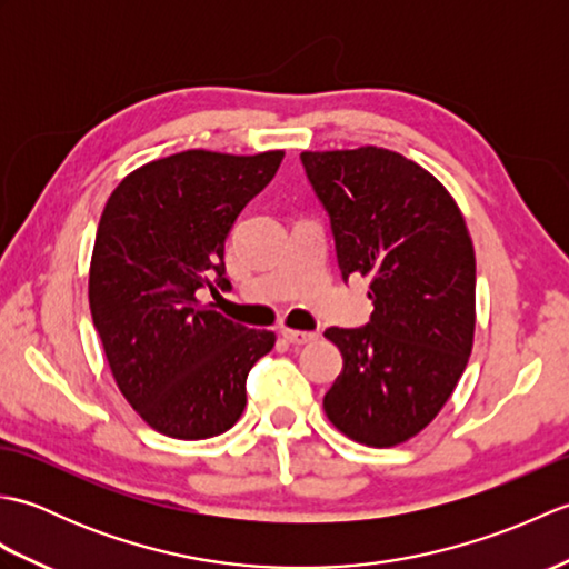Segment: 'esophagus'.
<instances>
[{
  "label": "esophagus",
  "mask_w": 569,
  "mask_h": 569,
  "mask_svg": "<svg viewBox=\"0 0 569 569\" xmlns=\"http://www.w3.org/2000/svg\"><path fill=\"white\" fill-rule=\"evenodd\" d=\"M281 335H283V340L291 342V345H308L312 340H318V332H308V330H288V328H283Z\"/></svg>",
  "instance_id": "34e87169"
}]
</instances>
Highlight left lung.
Returning a JSON list of instances; mask_svg holds the SVG:
<instances>
[{"mask_svg":"<svg viewBox=\"0 0 569 569\" xmlns=\"http://www.w3.org/2000/svg\"><path fill=\"white\" fill-rule=\"evenodd\" d=\"M330 217L345 281L371 278L373 312L361 328H328L342 373L325 413L347 438L391 447L440 413L475 340V249L452 196L401 153H300Z\"/></svg>","mask_w":569,"mask_h":569,"instance_id":"obj_1","label":"left lung"}]
</instances>
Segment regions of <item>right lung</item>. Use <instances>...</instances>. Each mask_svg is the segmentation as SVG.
<instances>
[{"label": "right lung", "instance_id": "right-lung-1", "mask_svg": "<svg viewBox=\"0 0 569 569\" xmlns=\"http://www.w3.org/2000/svg\"><path fill=\"white\" fill-rule=\"evenodd\" d=\"M281 161L283 151H183L141 166L104 204L90 263L92 322L119 391L168 438L204 440L232 428L251 367L276 342L200 296L232 291L229 229Z\"/></svg>", "mask_w": 569, "mask_h": 569}]
</instances>
